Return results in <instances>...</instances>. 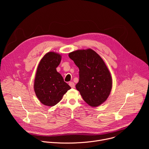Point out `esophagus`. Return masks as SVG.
<instances>
[{"label": "esophagus", "instance_id": "1", "mask_svg": "<svg viewBox=\"0 0 149 149\" xmlns=\"http://www.w3.org/2000/svg\"><path fill=\"white\" fill-rule=\"evenodd\" d=\"M69 85H70V87L71 88H74L75 87V84L73 82H69Z\"/></svg>", "mask_w": 149, "mask_h": 149}]
</instances>
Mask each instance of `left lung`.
<instances>
[{
	"mask_svg": "<svg viewBox=\"0 0 149 149\" xmlns=\"http://www.w3.org/2000/svg\"><path fill=\"white\" fill-rule=\"evenodd\" d=\"M79 68V82L75 87L83 100L91 107H97L109 97L112 78L100 55L91 49L77 50L68 55Z\"/></svg>",
	"mask_w": 149,
	"mask_h": 149,
	"instance_id": "8db88e82",
	"label": "left lung"
}]
</instances>
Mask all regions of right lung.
I'll return each instance as SVG.
<instances>
[{"label": "right lung", "instance_id": "right-lung-1", "mask_svg": "<svg viewBox=\"0 0 149 149\" xmlns=\"http://www.w3.org/2000/svg\"><path fill=\"white\" fill-rule=\"evenodd\" d=\"M61 56L54 52H48L39 63L35 82L34 90L41 103L52 107L58 103L70 86L63 81L56 71Z\"/></svg>", "mask_w": 149, "mask_h": 149}]
</instances>
